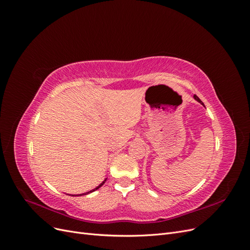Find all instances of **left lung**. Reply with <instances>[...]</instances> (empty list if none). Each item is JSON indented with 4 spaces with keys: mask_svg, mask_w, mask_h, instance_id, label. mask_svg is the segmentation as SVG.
Returning <instances> with one entry per match:
<instances>
[{
    "mask_svg": "<svg viewBox=\"0 0 250 250\" xmlns=\"http://www.w3.org/2000/svg\"><path fill=\"white\" fill-rule=\"evenodd\" d=\"M194 99H195V100H196V101H198V102H199V103H201V104H202V105H204V104H203V103H202V101H201V100H200V99H199V98H198V97H197V96H196V95H194Z\"/></svg>",
    "mask_w": 250,
    "mask_h": 250,
    "instance_id": "1",
    "label": "left lung"
}]
</instances>
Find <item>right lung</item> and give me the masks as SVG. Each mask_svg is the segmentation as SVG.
Wrapping results in <instances>:
<instances>
[{"label": "right lung", "mask_w": 250, "mask_h": 250, "mask_svg": "<svg viewBox=\"0 0 250 250\" xmlns=\"http://www.w3.org/2000/svg\"><path fill=\"white\" fill-rule=\"evenodd\" d=\"M105 181H106V179H105V180L103 181V183H101V184H100L99 186H98L97 188H94V190H92V191H89V192H87V193H84V194H80V196H81V195H86V194H89V193H92V192H94V191L98 190V188H101V187H102V186L104 185V183H105ZM77 196H79V195H77Z\"/></svg>", "instance_id": "1"}]
</instances>
